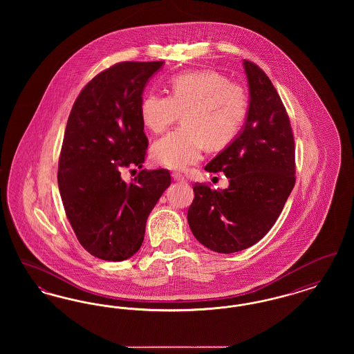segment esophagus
<instances>
[{
  "label": "esophagus",
  "instance_id": "34e87169",
  "mask_svg": "<svg viewBox=\"0 0 354 354\" xmlns=\"http://www.w3.org/2000/svg\"><path fill=\"white\" fill-rule=\"evenodd\" d=\"M172 179H174L175 182H185V176L180 175V174H178V172H174V174H172Z\"/></svg>",
  "mask_w": 354,
  "mask_h": 354
}]
</instances>
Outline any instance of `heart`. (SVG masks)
Instances as JSON below:
<instances>
[{
	"label": "heart",
	"instance_id": "heart-1",
	"mask_svg": "<svg viewBox=\"0 0 354 354\" xmlns=\"http://www.w3.org/2000/svg\"><path fill=\"white\" fill-rule=\"evenodd\" d=\"M169 97L147 94L140 103L143 124L155 134L166 131L182 114L183 124L156 140L152 162L171 169L198 163L205 143L224 147L240 130L248 109L245 90L215 70L178 74L169 81Z\"/></svg>",
	"mask_w": 354,
	"mask_h": 354
}]
</instances>
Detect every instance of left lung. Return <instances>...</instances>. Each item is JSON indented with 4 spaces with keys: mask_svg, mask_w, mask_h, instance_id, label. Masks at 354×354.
Segmentation results:
<instances>
[{
    "mask_svg": "<svg viewBox=\"0 0 354 354\" xmlns=\"http://www.w3.org/2000/svg\"><path fill=\"white\" fill-rule=\"evenodd\" d=\"M250 88L245 122L204 169L224 172L230 185L195 183L187 220L211 251H243L268 234L295 187V140L286 107L267 74L243 61Z\"/></svg>",
    "mask_w": 354,
    "mask_h": 354,
    "instance_id": "obj_1",
    "label": "left lung"
}]
</instances>
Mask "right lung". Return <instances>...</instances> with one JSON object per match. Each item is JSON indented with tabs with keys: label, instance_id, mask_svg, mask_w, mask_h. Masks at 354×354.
<instances>
[{
	"label": "right lung",
	"instance_id": "obj_1",
	"mask_svg": "<svg viewBox=\"0 0 354 354\" xmlns=\"http://www.w3.org/2000/svg\"><path fill=\"white\" fill-rule=\"evenodd\" d=\"M163 62H120L84 86L68 115L58 187L81 245L107 261L139 251L146 221L171 185L169 169H142L149 145L140 118L143 91ZM141 169L131 184L124 167Z\"/></svg>",
	"mask_w": 354,
	"mask_h": 354
}]
</instances>
